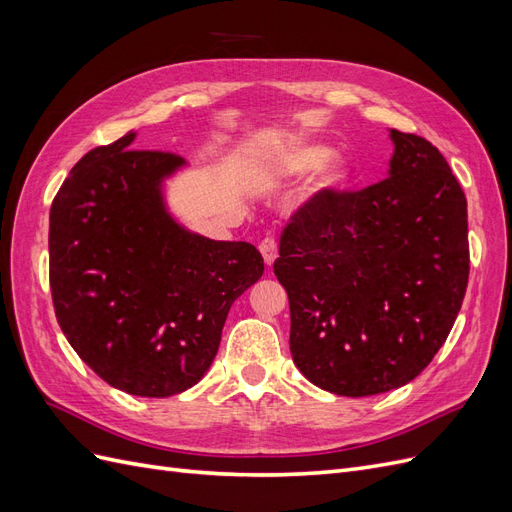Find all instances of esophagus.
Wrapping results in <instances>:
<instances>
[{
  "mask_svg": "<svg viewBox=\"0 0 512 512\" xmlns=\"http://www.w3.org/2000/svg\"><path fill=\"white\" fill-rule=\"evenodd\" d=\"M258 250H260L262 258H265V265L271 267L273 262H275V258H277V241L273 237H265V239L260 241Z\"/></svg>",
  "mask_w": 512,
  "mask_h": 512,
  "instance_id": "1",
  "label": "esophagus"
}]
</instances>
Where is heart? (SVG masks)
Segmentation results:
<instances>
[{"label": "heart", "instance_id": "1", "mask_svg": "<svg viewBox=\"0 0 512 512\" xmlns=\"http://www.w3.org/2000/svg\"><path fill=\"white\" fill-rule=\"evenodd\" d=\"M331 156V149L324 145H316V143H294L286 149H282L277 156L273 158V170L277 175L284 177H301L312 173L322 163L327 162V158ZM348 175V168L342 160H331L329 164H325L320 170V175L314 183V192L322 190V192H331L337 190L339 185L344 183Z\"/></svg>", "mask_w": 512, "mask_h": 512}]
</instances>
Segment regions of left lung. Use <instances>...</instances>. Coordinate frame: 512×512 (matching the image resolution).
Masks as SVG:
<instances>
[{
	"mask_svg": "<svg viewBox=\"0 0 512 512\" xmlns=\"http://www.w3.org/2000/svg\"><path fill=\"white\" fill-rule=\"evenodd\" d=\"M389 177L316 192L290 215L273 271L290 352L320 389L367 397L408 384L446 342L468 288V203L423 136L391 130Z\"/></svg>",
	"mask_w": 512,
	"mask_h": 512,
	"instance_id": "1",
	"label": "left lung"
}]
</instances>
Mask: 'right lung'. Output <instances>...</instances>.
<instances>
[{
  "instance_id": "1",
  "label": "right lung",
  "mask_w": 512,
  "mask_h": 512,
  "mask_svg": "<svg viewBox=\"0 0 512 512\" xmlns=\"http://www.w3.org/2000/svg\"><path fill=\"white\" fill-rule=\"evenodd\" d=\"M134 132L91 149L51 205L49 282L74 352L119 391L168 397L213 363L230 305L260 280V252L181 228L160 185L183 158L130 149Z\"/></svg>"
}]
</instances>
